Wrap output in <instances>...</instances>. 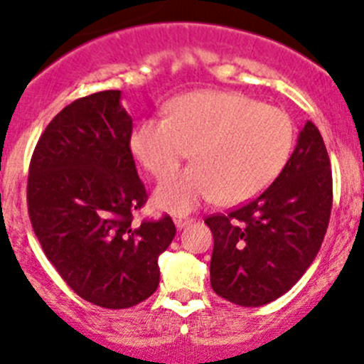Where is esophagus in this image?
<instances>
[{
	"label": "esophagus",
	"mask_w": 364,
	"mask_h": 364,
	"mask_svg": "<svg viewBox=\"0 0 364 364\" xmlns=\"http://www.w3.org/2000/svg\"><path fill=\"white\" fill-rule=\"evenodd\" d=\"M192 217H185V215H176L174 217V223H176V228L178 230H183L185 226H188L190 223H192Z\"/></svg>",
	"instance_id": "34e87169"
}]
</instances>
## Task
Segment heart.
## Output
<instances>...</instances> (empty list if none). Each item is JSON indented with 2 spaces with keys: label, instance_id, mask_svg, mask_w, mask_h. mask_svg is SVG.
<instances>
[{
  "label": "heart",
  "instance_id": "heart-1",
  "mask_svg": "<svg viewBox=\"0 0 364 364\" xmlns=\"http://www.w3.org/2000/svg\"><path fill=\"white\" fill-rule=\"evenodd\" d=\"M293 147L289 114L235 91L181 95L166 118H147L131 136L132 154L156 179L174 174L194 149L198 165L156 190V205L168 212L250 201L278 178Z\"/></svg>",
  "mask_w": 364,
  "mask_h": 364
}]
</instances>
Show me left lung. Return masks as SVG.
Returning a JSON list of instances; mask_svg holds the SVG:
<instances>
[{
  "instance_id": "8db88e82",
  "label": "left lung",
  "mask_w": 364,
  "mask_h": 364,
  "mask_svg": "<svg viewBox=\"0 0 364 364\" xmlns=\"http://www.w3.org/2000/svg\"><path fill=\"white\" fill-rule=\"evenodd\" d=\"M331 208V159L307 122L284 171L259 198L205 219L213 235L212 289L240 307L280 298L316 259Z\"/></svg>"
}]
</instances>
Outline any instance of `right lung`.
Masks as SVG:
<instances>
[{
	"instance_id": "add662e5",
	"label": "right lung",
	"mask_w": 364,
	"mask_h": 364,
	"mask_svg": "<svg viewBox=\"0 0 364 364\" xmlns=\"http://www.w3.org/2000/svg\"><path fill=\"white\" fill-rule=\"evenodd\" d=\"M120 91L66 105L41 134L28 168V215L46 259L75 293L105 309L147 300L158 257L176 235L171 215L134 224L147 203L131 152Z\"/></svg>"
}]
</instances>
